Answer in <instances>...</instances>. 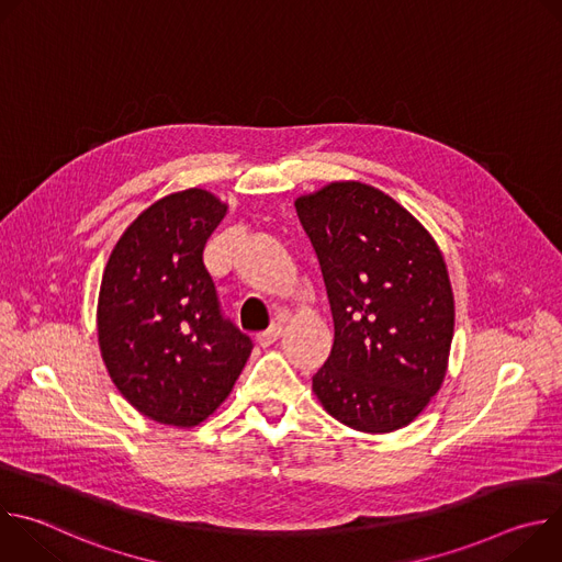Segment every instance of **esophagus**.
<instances>
[{"label":"esophagus","mask_w":562,"mask_h":562,"mask_svg":"<svg viewBox=\"0 0 562 562\" xmlns=\"http://www.w3.org/2000/svg\"><path fill=\"white\" fill-rule=\"evenodd\" d=\"M282 325H284V319L282 317H273V323H271V327L267 329V331H262V334H258V345H262V347H269V345H273L280 336H282Z\"/></svg>","instance_id":"obj_1"}]
</instances>
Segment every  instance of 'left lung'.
<instances>
[{
  "label": "left lung",
  "instance_id": "obj_1",
  "mask_svg": "<svg viewBox=\"0 0 562 562\" xmlns=\"http://www.w3.org/2000/svg\"><path fill=\"white\" fill-rule=\"evenodd\" d=\"M323 269L334 347L313 375L342 425L386 434L440 389L453 338V293L423 224L382 191L336 182L295 202Z\"/></svg>",
  "mask_w": 562,
  "mask_h": 562
}]
</instances>
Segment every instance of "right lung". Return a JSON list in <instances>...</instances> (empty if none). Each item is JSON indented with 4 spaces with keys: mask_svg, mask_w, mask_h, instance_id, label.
<instances>
[{
    "mask_svg": "<svg viewBox=\"0 0 562 562\" xmlns=\"http://www.w3.org/2000/svg\"><path fill=\"white\" fill-rule=\"evenodd\" d=\"M226 204L187 189L148 206L102 276L98 336L120 393L144 416L195 427L231 393L254 342L224 315L204 247Z\"/></svg>",
    "mask_w": 562,
    "mask_h": 562,
    "instance_id": "obj_1",
    "label": "right lung"
}]
</instances>
